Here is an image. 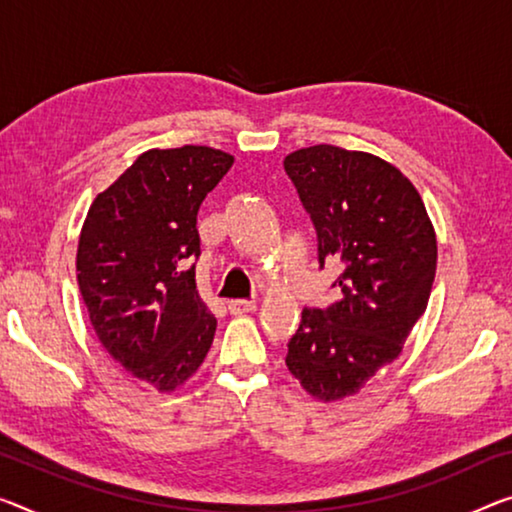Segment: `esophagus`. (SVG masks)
I'll list each match as a JSON object with an SVG mask.
<instances>
[{
    "mask_svg": "<svg viewBox=\"0 0 512 512\" xmlns=\"http://www.w3.org/2000/svg\"><path fill=\"white\" fill-rule=\"evenodd\" d=\"M256 309L254 300H231L229 302V311L233 316H242V313H251Z\"/></svg>",
    "mask_w": 512,
    "mask_h": 512,
    "instance_id": "esophagus-1",
    "label": "esophagus"
}]
</instances>
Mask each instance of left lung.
Returning a JSON list of instances; mask_svg holds the SVG:
<instances>
[{"label": "left lung", "mask_w": 512, "mask_h": 512, "mask_svg": "<svg viewBox=\"0 0 512 512\" xmlns=\"http://www.w3.org/2000/svg\"><path fill=\"white\" fill-rule=\"evenodd\" d=\"M318 235V263H341L338 300L304 309L286 366L318 400L357 393L403 350L423 316L437 240L416 187L371 153L320 144L283 160Z\"/></svg>", "instance_id": "left-lung-1"}]
</instances>
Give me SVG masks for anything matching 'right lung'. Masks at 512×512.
I'll list each match as a JSON object with an SVG mask.
<instances>
[{
  "mask_svg": "<svg viewBox=\"0 0 512 512\" xmlns=\"http://www.w3.org/2000/svg\"><path fill=\"white\" fill-rule=\"evenodd\" d=\"M233 157L208 146L153 148L96 196L77 247L93 332L116 364L174 391L206 359L217 318L196 290V215Z\"/></svg>",
  "mask_w": 512,
  "mask_h": 512,
  "instance_id": "right-lung-1",
  "label": "right lung"
}]
</instances>
